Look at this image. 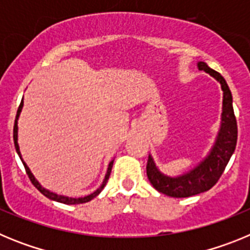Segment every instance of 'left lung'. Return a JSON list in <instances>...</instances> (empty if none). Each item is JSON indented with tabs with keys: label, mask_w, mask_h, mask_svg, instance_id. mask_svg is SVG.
I'll list each match as a JSON object with an SVG mask.
<instances>
[{
	"label": "left lung",
	"mask_w": 250,
	"mask_h": 250,
	"mask_svg": "<svg viewBox=\"0 0 250 250\" xmlns=\"http://www.w3.org/2000/svg\"><path fill=\"white\" fill-rule=\"evenodd\" d=\"M200 71L213 76L223 90V106L220 116V126L215 141L203 160L193 169L176 176H170L160 171L151 154H149L146 164V175L151 185L159 193L173 198H188L209 190L219 180L225 167L230 160L238 139L237 120L234 116L233 98L224 77L203 61L198 62Z\"/></svg>",
	"instance_id": "8db88e82"
}]
</instances>
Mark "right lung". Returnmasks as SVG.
Wrapping results in <instances>:
<instances>
[{
	"mask_svg": "<svg viewBox=\"0 0 250 250\" xmlns=\"http://www.w3.org/2000/svg\"><path fill=\"white\" fill-rule=\"evenodd\" d=\"M22 107H23V98H22V101L21 104H20V107L19 110H17V115H16V120H15V126H13V141H15V147H16V151L17 154H19L20 159H21L22 164H23V167H25L26 169V173H27L28 178H30V180L32 182V184L35 185V187L37 188V190L41 191V194H43V195L46 196V198H48V199L51 200H55V202H59V203H62V204H83V203H87L90 202L91 199H94L95 196H98L99 194L101 193V190H103L104 188H105L106 183H107V180H109V176H110V173H111V169H112V164H114V160H111L109 163V167H107V170H106V174H105V178H104L103 183H101L100 187L96 189V190L94 191V193L89 194V195L86 196H81V198H71V196H65V195H60V194H56L54 193V191L48 190V189H46V188H43L42 185L40 184L39 180H37L36 178H35V175L32 174V171L30 170V167H27V164H26L25 161H23V159H22V155H21V151H20V146H19V126H17V124H19V118H20V114H21L22 111Z\"/></svg>",
	"mask_w": 250,
	"mask_h": 250,
	"instance_id": "1",
	"label": "right lung"
}]
</instances>
